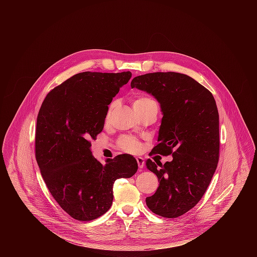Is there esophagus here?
I'll return each mask as SVG.
<instances>
[{"label": "esophagus", "instance_id": "34e87169", "mask_svg": "<svg viewBox=\"0 0 257 257\" xmlns=\"http://www.w3.org/2000/svg\"><path fill=\"white\" fill-rule=\"evenodd\" d=\"M136 162H137V164H138L139 169H140V170H142V169H143V167H144V160H143V158H141V157H137V158H136Z\"/></svg>", "mask_w": 257, "mask_h": 257}]
</instances>
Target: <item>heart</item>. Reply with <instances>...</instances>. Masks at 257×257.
<instances>
[{
  "label": "heart",
  "instance_id": "obj_1",
  "mask_svg": "<svg viewBox=\"0 0 257 257\" xmlns=\"http://www.w3.org/2000/svg\"><path fill=\"white\" fill-rule=\"evenodd\" d=\"M132 105L134 109H144V108H150V107H157L158 108V103L157 101L151 97V96H145V95H140L136 96L132 99ZM113 104L108 107V111L106 114V118L109 117V114H111ZM138 142L136 139L132 137H123L120 140V148L126 152H136L138 150Z\"/></svg>",
  "mask_w": 257,
  "mask_h": 257
}]
</instances>
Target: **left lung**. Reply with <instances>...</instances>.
<instances>
[{"label": "left lung", "instance_id": "1", "mask_svg": "<svg viewBox=\"0 0 257 257\" xmlns=\"http://www.w3.org/2000/svg\"><path fill=\"white\" fill-rule=\"evenodd\" d=\"M131 87L152 94L161 105L163 118L152 154L173 156L164 165L146 162L160 183L156 193L146 197V205L164 217L180 216L201 199L217 166L219 133L215 100L196 80L176 72L136 76Z\"/></svg>", "mask_w": 257, "mask_h": 257}]
</instances>
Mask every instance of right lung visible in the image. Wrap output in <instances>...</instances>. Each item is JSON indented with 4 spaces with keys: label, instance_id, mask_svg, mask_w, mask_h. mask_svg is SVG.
Instances as JSON below:
<instances>
[{
    "label": "right lung",
    "instance_id": "add662e5",
    "mask_svg": "<svg viewBox=\"0 0 257 257\" xmlns=\"http://www.w3.org/2000/svg\"><path fill=\"white\" fill-rule=\"evenodd\" d=\"M122 73L82 72L46 96L36 120L35 157L51 194L73 218L92 221L112 205L117 179L138 169L135 158L119 155L98 162L90 140L101 132L108 104L131 78Z\"/></svg>",
    "mask_w": 257,
    "mask_h": 257
}]
</instances>
